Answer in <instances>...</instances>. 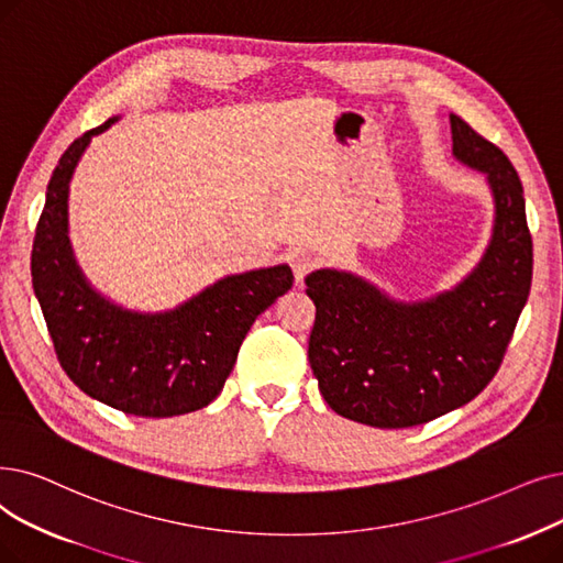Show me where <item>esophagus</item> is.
Segmentation results:
<instances>
[{
	"label": "esophagus",
	"mask_w": 563,
	"mask_h": 563,
	"mask_svg": "<svg viewBox=\"0 0 563 563\" xmlns=\"http://www.w3.org/2000/svg\"><path fill=\"white\" fill-rule=\"evenodd\" d=\"M289 262H291V272H295V278L301 283L320 260H317V255L310 251H297V253H291Z\"/></svg>",
	"instance_id": "esophagus-1"
}]
</instances>
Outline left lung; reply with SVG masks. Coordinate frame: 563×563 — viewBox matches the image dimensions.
Returning a JSON list of instances; mask_svg holds the SVG:
<instances>
[{"label":"left lung","mask_w":563,"mask_h":563,"mask_svg":"<svg viewBox=\"0 0 563 563\" xmlns=\"http://www.w3.org/2000/svg\"><path fill=\"white\" fill-rule=\"evenodd\" d=\"M451 133L455 158L485 173L495 195V234L476 272L421 303H396L331 268L306 278L310 368L327 405L356 423L411 428L474 400L497 375L529 297L533 246L516 167L457 114Z\"/></svg>","instance_id":"left-lung-1"}]
</instances>
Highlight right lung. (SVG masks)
<instances>
[{
  "label": "right lung",
  "mask_w": 563,
  "mask_h": 563,
  "mask_svg": "<svg viewBox=\"0 0 563 563\" xmlns=\"http://www.w3.org/2000/svg\"><path fill=\"white\" fill-rule=\"evenodd\" d=\"M73 140L47 181L32 246V285L57 361L87 396L144 419L207 407L223 390L249 329L291 287L287 264L218 280L173 312L137 314L85 283L66 236L68 179L91 135Z\"/></svg>",
  "instance_id": "1"
}]
</instances>
